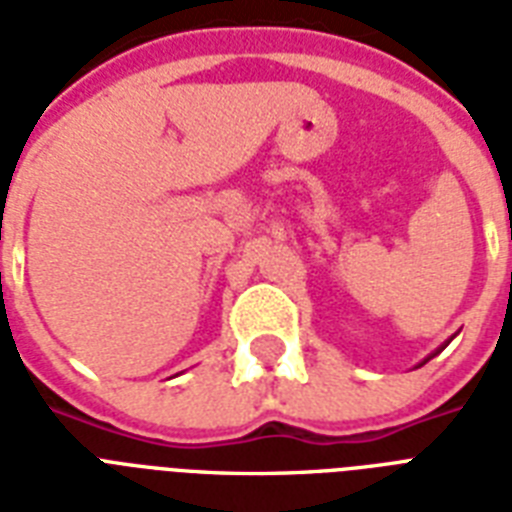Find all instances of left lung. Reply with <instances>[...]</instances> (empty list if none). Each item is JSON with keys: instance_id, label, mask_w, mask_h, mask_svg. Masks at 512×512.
<instances>
[{"instance_id": "1", "label": "left lung", "mask_w": 512, "mask_h": 512, "mask_svg": "<svg viewBox=\"0 0 512 512\" xmlns=\"http://www.w3.org/2000/svg\"><path fill=\"white\" fill-rule=\"evenodd\" d=\"M436 353H441V348H438V350H436ZM436 353H430V356H428V358H425V361H430V358L436 356ZM425 361H422V364H425Z\"/></svg>"}]
</instances>
